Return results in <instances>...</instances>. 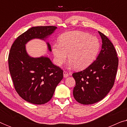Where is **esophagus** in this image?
<instances>
[{
    "label": "esophagus",
    "instance_id": "34e87169",
    "mask_svg": "<svg viewBox=\"0 0 127 127\" xmlns=\"http://www.w3.org/2000/svg\"><path fill=\"white\" fill-rule=\"evenodd\" d=\"M63 74H64V77H65V78L67 77H68V76H69V73L67 72H66V71H65V70L64 71Z\"/></svg>",
    "mask_w": 127,
    "mask_h": 127
}]
</instances>
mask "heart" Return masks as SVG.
<instances>
[{"label": "heart", "mask_w": 127, "mask_h": 127, "mask_svg": "<svg viewBox=\"0 0 127 127\" xmlns=\"http://www.w3.org/2000/svg\"><path fill=\"white\" fill-rule=\"evenodd\" d=\"M99 47L96 37L86 32L74 31L62 34L59 43L54 44L52 50L57 65L61 66L68 54L69 66L80 70L86 68L94 61Z\"/></svg>", "instance_id": "b5f03b06"}]
</instances>
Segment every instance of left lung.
Listing matches in <instances>:
<instances>
[{"label": "left lung", "mask_w": 127, "mask_h": 127, "mask_svg": "<svg viewBox=\"0 0 127 127\" xmlns=\"http://www.w3.org/2000/svg\"><path fill=\"white\" fill-rule=\"evenodd\" d=\"M102 45L96 60L86 69L72 74L76 81L74 98L83 105H91L101 100L113 86L119 58L115 48L105 34L99 32Z\"/></svg>", "instance_id": "left-lung-1"}]
</instances>
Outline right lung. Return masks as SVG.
<instances>
[{
  "mask_svg": "<svg viewBox=\"0 0 127 127\" xmlns=\"http://www.w3.org/2000/svg\"><path fill=\"white\" fill-rule=\"evenodd\" d=\"M57 28L54 26L31 28L19 36L10 48L8 67L14 88L29 103L42 105L49 101L64 75L63 70L54 65L47 57H29L25 44L34 38L44 40ZM47 45L51 51V46L48 43Z\"/></svg>",
  "mask_w": 127,
  "mask_h": 127,
  "instance_id": "right-lung-1",
  "label": "right lung"
}]
</instances>
